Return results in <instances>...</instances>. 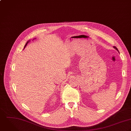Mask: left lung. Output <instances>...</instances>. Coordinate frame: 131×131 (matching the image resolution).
I'll use <instances>...</instances> for the list:
<instances>
[{
  "instance_id": "1",
  "label": "left lung",
  "mask_w": 131,
  "mask_h": 131,
  "mask_svg": "<svg viewBox=\"0 0 131 131\" xmlns=\"http://www.w3.org/2000/svg\"><path fill=\"white\" fill-rule=\"evenodd\" d=\"M113 48H114V49H116V50H117V51H118V49H117V48H116V47H115V46H114V47H113Z\"/></svg>"
}]
</instances>
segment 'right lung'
Here are the masks:
<instances>
[{"label": "right lung", "mask_w": 131, "mask_h": 131, "mask_svg": "<svg viewBox=\"0 0 131 131\" xmlns=\"http://www.w3.org/2000/svg\"><path fill=\"white\" fill-rule=\"evenodd\" d=\"M30 40H29V41H27V42L26 43V45H25V47H24V48H25V47H26L27 45V44H28V42H30Z\"/></svg>", "instance_id": "add662e5"}]
</instances>
